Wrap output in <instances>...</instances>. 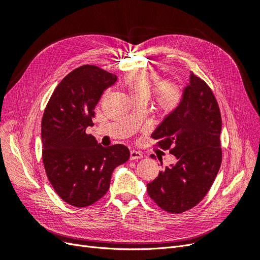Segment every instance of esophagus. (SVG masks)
Returning <instances> with one entry per match:
<instances>
[{
	"mask_svg": "<svg viewBox=\"0 0 260 260\" xmlns=\"http://www.w3.org/2000/svg\"><path fill=\"white\" fill-rule=\"evenodd\" d=\"M141 158H143V154L141 153V152L135 151V149H133V151L130 152V159H131V160L141 159Z\"/></svg>",
	"mask_w": 260,
	"mask_h": 260,
	"instance_id": "obj_1",
	"label": "esophagus"
}]
</instances>
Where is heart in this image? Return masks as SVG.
<instances>
[{"label":"heart","mask_w":260,"mask_h":260,"mask_svg":"<svg viewBox=\"0 0 260 260\" xmlns=\"http://www.w3.org/2000/svg\"><path fill=\"white\" fill-rule=\"evenodd\" d=\"M123 86L135 101H147L153 98V105L160 115L174 113L183 100V88L172 79L157 82V77L148 72L137 70L125 76Z\"/></svg>","instance_id":"heart-1"}]
</instances>
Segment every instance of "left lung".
<instances>
[{
  "label": "left lung",
  "instance_id": "1",
  "mask_svg": "<svg viewBox=\"0 0 260 260\" xmlns=\"http://www.w3.org/2000/svg\"><path fill=\"white\" fill-rule=\"evenodd\" d=\"M220 133L221 114L214 93L191 74L180 106L152 135L155 146L177 158L176 165L165 167L147 183L148 196L157 206L169 214H181L205 198L221 166Z\"/></svg>",
  "mask_w": 260,
  "mask_h": 260
}]
</instances>
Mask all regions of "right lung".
I'll return each instance as SVG.
<instances>
[{
  "label": "right lung",
  "instance_id": "add662e5",
  "mask_svg": "<svg viewBox=\"0 0 260 260\" xmlns=\"http://www.w3.org/2000/svg\"><path fill=\"white\" fill-rule=\"evenodd\" d=\"M117 77L94 65L69 73L55 88L41 122L42 160L55 192L75 207H88L107 193L114 169L129 159L127 146L103 147L85 129L95 105Z\"/></svg>",
  "mask_w": 260,
  "mask_h": 260
}]
</instances>
